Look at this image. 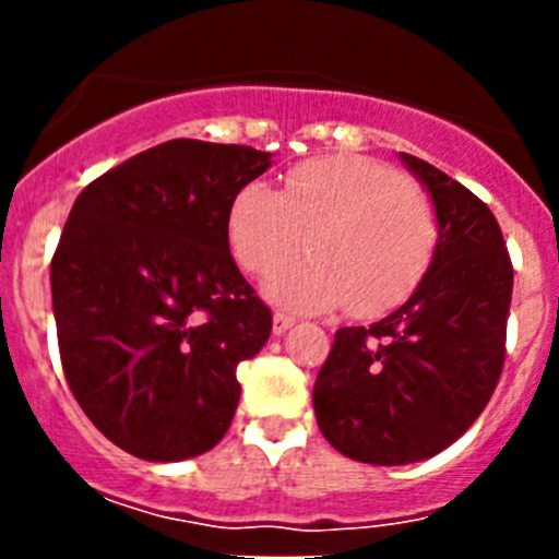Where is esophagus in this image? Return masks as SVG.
<instances>
[{
    "instance_id": "obj_1",
    "label": "esophagus",
    "mask_w": 559,
    "mask_h": 559,
    "mask_svg": "<svg viewBox=\"0 0 559 559\" xmlns=\"http://www.w3.org/2000/svg\"><path fill=\"white\" fill-rule=\"evenodd\" d=\"M294 322H296L294 316L285 313V310H276V313H274V333L276 335L285 333V330H288V328H294Z\"/></svg>"
}]
</instances>
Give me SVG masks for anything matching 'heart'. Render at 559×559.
<instances>
[{"label": "heart", "mask_w": 559, "mask_h": 559, "mask_svg": "<svg viewBox=\"0 0 559 559\" xmlns=\"http://www.w3.org/2000/svg\"><path fill=\"white\" fill-rule=\"evenodd\" d=\"M316 257L283 271L269 296L296 310L353 302L360 313L400 305L419 285L437 246L428 195L383 162L335 153L299 162L285 192L251 181L229 210L231 254L269 276L308 249Z\"/></svg>", "instance_id": "obj_1"}]
</instances>
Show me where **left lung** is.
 I'll return each mask as SVG.
<instances>
[{"instance_id": "1", "label": "left lung", "mask_w": 559, "mask_h": 559, "mask_svg": "<svg viewBox=\"0 0 559 559\" xmlns=\"http://www.w3.org/2000/svg\"><path fill=\"white\" fill-rule=\"evenodd\" d=\"M403 162L437 212L428 274L386 319L341 328L313 386L324 439L367 464L423 462L453 445L490 403L507 355L512 260L496 215L428 162Z\"/></svg>"}]
</instances>
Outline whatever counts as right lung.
Wrapping results in <instances>:
<instances>
[{
	"label": "right lung",
	"instance_id": "obj_1",
	"mask_svg": "<svg viewBox=\"0 0 559 559\" xmlns=\"http://www.w3.org/2000/svg\"><path fill=\"white\" fill-rule=\"evenodd\" d=\"M271 153L170 140L78 195L49 283L67 383L97 431L147 462H181L229 431L237 364L271 308L229 254L231 201Z\"/></svg>",
	"mask_w": 559,
	"mask_h": 559
}]
</instances>
